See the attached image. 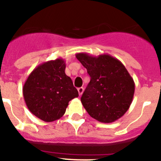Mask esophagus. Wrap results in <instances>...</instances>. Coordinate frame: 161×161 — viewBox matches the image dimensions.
<instances>
[{"label":"esophagus","mask_w":161,"mask_h":161,"mask_svg":"<svg viewBox=\"0 0 161 161\" xmlns=\"http://www.w3.org/2000/svg\"><path fill=\"white\" fill-rule=\"evenodd\" d=\"M77 90H78V93H79L80 96H81V94L83 93V92H84V88L83 87H80V88H78Z\"/></svg>","instance_id":"1"}]
</instances>
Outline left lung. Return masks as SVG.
I'll list each match as a JSON object with an SVG mask.
<instances>
[{"label": "left lung", "mask_w": 161, "mask_h": 161, "mask_svg": "<svg viewBox=\"0 0 161 161\" xmlns=\"http://www.w3.org/2000/svg\"><path fill=\"white\" fill-rule=\"evenodd\" d=\"M76 57L91 78L80 98L88 114L104 123L120 119L128 110L135 93V82L124 65L108 54L77 53Z\"/></svg>", "instance_id": "left-lung-1"}]
</instances>
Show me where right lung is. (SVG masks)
<instances>
[{
	"label": "right lung",
	"mask_w": 161,
	"mask_h": 161,
	"mask_svg": "<svg viewBox=\"0 0 161 161\" xmlns=\"http://www.w3.org/2000/svg\"><path fill=\"white\" fill-rule=\"evenodd\" d=\"M63 59L47 61L31 72L22 88L24 100L33 114L53 122L64 114L68 102L79 96L72 80L65 74Z\"/></svg>",
	"instance_id": "add662e5"
}]
</instances>
